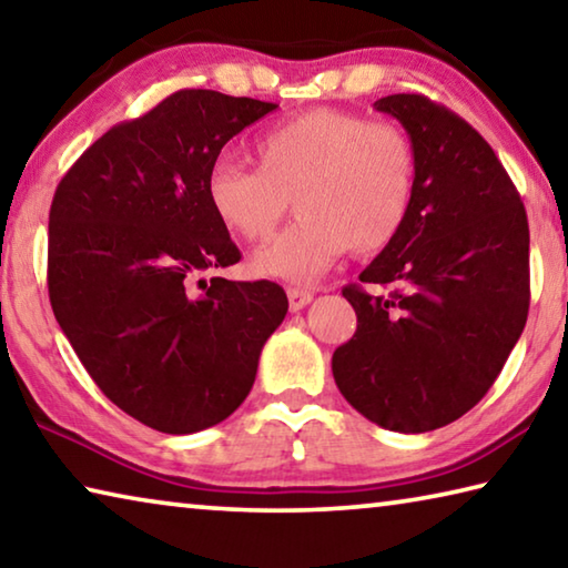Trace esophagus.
Returning <instances> with one entry per match:
<instances>
[{
  "label": "esophagus",
  "instance_id": "esophagus-1",
  "mask_svg": "<svg viewBox=\"0 0 568 568\" xmlns=\"http://www.w3.org/2000/svg\"><path fill=\"white\" fill-rule=\"evenodd\" d=\"M313 301V293L305 291V287H287V303H291V311L297 313Z\"/></svg>",
  "mask_w": 568,
  "mask_h": 568
}]
</instances>
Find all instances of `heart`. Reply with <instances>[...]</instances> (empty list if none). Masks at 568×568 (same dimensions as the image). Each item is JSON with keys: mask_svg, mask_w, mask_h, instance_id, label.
Here are the masks:
<instances>
[{"mask_svg": "<svg viewBox=\"0 0 568 568\" xmlns=\"http://www.w3.org/2000/svg\"><path fill=\"white\" fill-rule=\"evenodd\" d=\"M257 168L217 160L207 203L230 235L257 243L291 207L297 220L250 257L261 277L311 283L351 250L376 255L400 235L416 195L418 155L396 122L315 108L255 142Z\"/></svg>", "mask_w": 568, "mask_h": 568, "instance_id": "b5f03b06", "label": "heart"}]
</instances>
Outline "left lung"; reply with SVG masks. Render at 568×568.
<instances>
[{
  "label": "left lung",
  "mask_w": 568,
  "mask_h": 568,
  "mask_svg": "<svg viewBox=\"0 0 568 568\" xmlns=\"http://www.w3.org/2000/svg\"><path fill=\"white\" fill-rule=\"evenodd\" d=\"M410 134L416 195L400 235L361 273L388 296L345 285L358 328L333 353L351 406L398 434L448 426L486 396L521 338L528 220L491 145L423 94L376 102Z\"/></svg>",
  "instance_id": "left-lung-1"
}]
</instances>
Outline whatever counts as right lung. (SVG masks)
Here are the masks:
<instances>
[{"mask_svg":"<svg viewBox=\"0 0 568 568\" xmlns=\"http://www.w3.org/2000/svg\"><path fill=\"white\" fill-rule=\"evenodd\" d=\"M277 104L180 90L114 124L54 190L47 287L98 388L160 434L225 420L287 313L271 281L200 277L240 250L207 203L220 150Z\"/></svg>","mask_w":568,"mask_h":568,"instance_id":"add662e5","label":"right lung"}]
</instances>
